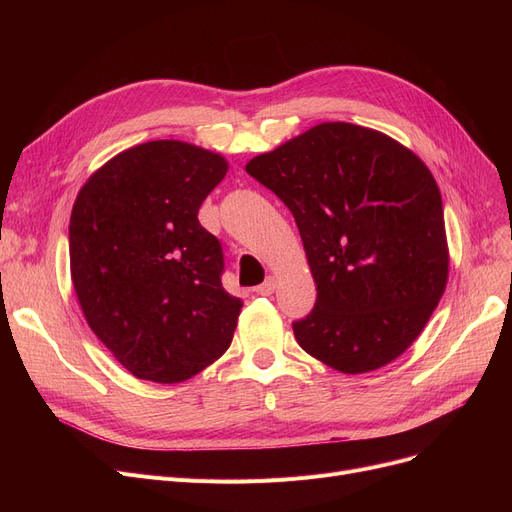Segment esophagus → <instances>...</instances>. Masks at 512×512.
<instances>
[{
    "label": "esophagus",
    "instance_id": "34e87169",
    "mask_svg": "<svg viewBox=\"0 0 512 512\" xmlns=\"http://www.w3.org/2000/svg\"><path fill=\"white\" fill-rule=\"evenodd\" d=\"M274 290H276V278H274V276H270L263 284H259V286L255 288V292L261 294V297H270V294H272Z\"/></svg>",
    "mask_w": 512,
    "mask_h": 512
}]
</instances>
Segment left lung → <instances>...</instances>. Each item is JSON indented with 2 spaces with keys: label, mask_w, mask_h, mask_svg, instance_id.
<instances>
[{
  "label": "left lung",
  "mask_w": 512,
  "mask_h": 512,
  "mask_svg": "<svg viewBox=\"0 0 512 512\" xmlns=\"http://www.w3.org/2000/svg\"><path fill=\"white\" fill-rule=\"evenodd\" d=\"M292 211L317 284L294 321L305 353L342 373L400 357L423 332L448 282L440 188L388 134L324 122L247 164Z\"/></svg>",
  "instance_id": "obj_1"
}]
</instances>
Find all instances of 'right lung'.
<instances>
[{
	"instance_id": "1",
	"label": "right lung",
	"mask_w": 512,
	"mask_h": 512,
	"mask_svg": "<svg viewBox=\"0 0 512 512\" xmlns=\"http://www.w3.org/2000/svg\"><path fill=\"white\" fill-rule=\"evenodd\" d=\"M226 172L220 153L149 141L78 191L68 228L76 299L134 378L178 384L228 351L242 301L224 290L222 245L197 218Z\"/></svg>"
}]
</instances>
